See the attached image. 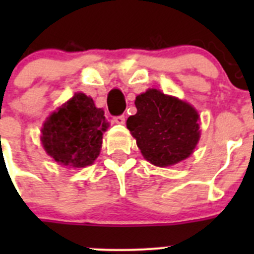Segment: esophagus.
Returning <instances> with one entry per match:
<instances>
[{
  "mask_svg": "<svg viewBox=\"0 0 254 254\" xmlns=\"http://www.w3.org/2000/svg\"><path fill=\"white\" fill-rule=\"evenodd\" d=\"M113 121H114V123H117V125H123V123L126 122V118H125V116H117V117H114Z\"/></svg>",
  "mask_w": 254,
  "mask_h": 254,
  "instance_id": "obj_1",
  "label": "esophagus"
}]
</instances>
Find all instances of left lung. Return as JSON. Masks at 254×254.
Listing matches in <instances>:
<instances>
[{
    "label": "left lung",
    "mask_w": 254,
    "mask_h": 254,
    "mask_svg": "<svg viewBox=\"0 0 254 254\" xmlns=\"http://www.w3.org/2000/svg\"><path fill=\"white\" fill-rule=\"evenodd\" d=\"M137 113L127 120L143 158L156 167H170L193 152L199 140V116L193 107L160 90L136 96Z\"/></svg>",
    "instance_id": "left-lung-1"
}]
</instances>
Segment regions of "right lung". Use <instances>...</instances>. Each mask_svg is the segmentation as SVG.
I'll list each match as a JSON object with an SVG mask.
<instances>
[{
	"instance_id": "obj_1",
	"label": "right lung",
	"mask_w": 254,
	"mask_h": 254,
	"mask_svg": "<svg viewBox=\"0 0 254 254\" xmlns=\"http://www.w3.org/2000/svg\"><path fill=\"white\" fill-rule=\"evenodd\" d=\"M109 123L90 96L76 93L44 122L40 140L51 158L62 165L85 168L99 156Z\"/></svg>"
}]
</instances>
